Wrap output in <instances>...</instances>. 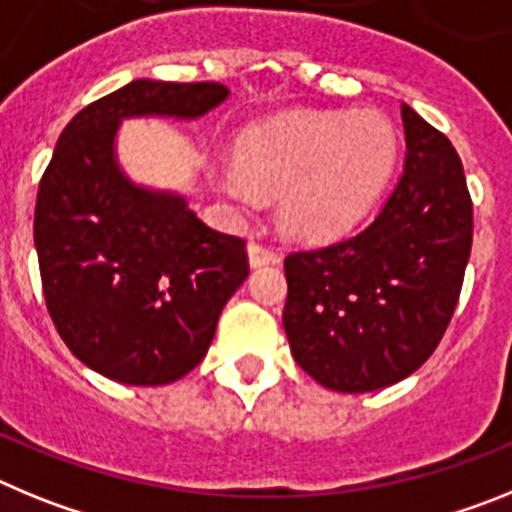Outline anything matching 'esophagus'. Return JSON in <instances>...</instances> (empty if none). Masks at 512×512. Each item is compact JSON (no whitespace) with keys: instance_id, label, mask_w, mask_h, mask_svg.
I'll return each mask as SVG.
<instances>
[{"instance_id":"1","label":"esophagus","mask_w":512,"mask_h":512,"mask_svg":"<svg viewBox=\"0 0 512 512\" xmlns=\"http://www.w3.org/2000/svg\"><path fill=\"white\" fill-rule=\"evenodd\" d=\"M248 261H251L253 269H259V266L266 264H277L279 256L274 248L261 246V243H248Z\"/></svg>"}]
</instances>
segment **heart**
I'll use <instances>...</instances> for the list:
<instances>
[{"instance_id": "1", "label": "heart", "mask_w": 512, "mask_h": 512, "mask_svg": "<svg viewBox=\"0 0 512 512\" xmlns=\"http://www.w3.org/2000/svg\"><path fill=\"white\" fill-rule=\"evenodd\" d=\"M397 161L392 125L379 115L302 112L243 130L235 165L217 166L215 187L235 205L279 189V217L302 238H333L369 212Z\"/></svg>"}]
</instances>
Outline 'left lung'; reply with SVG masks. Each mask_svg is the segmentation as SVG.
I'll list each match as a JSON object with an SVG mask.
<instances>
[{"label": "left lung", "instance_id": "left-lung-1", "mask_svg": "<svg viewBox=\"0 0 512 512\" xmlns=\"http://www.w3.org/2000/svg\"><path fill=\"white\" fill-rule=\"evenodd\" d=\"M405 171L359 233L284 259L282 323L297 364L328 390L374 392L436 351L472 251V197L451 140L402 104Z\"/></svg>", "mask_w": 512, "mask_h": 512}]
</instances>
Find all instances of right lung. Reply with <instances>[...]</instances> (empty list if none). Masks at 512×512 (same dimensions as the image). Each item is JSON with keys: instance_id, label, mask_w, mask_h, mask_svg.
<instances>
[{"instance_id": "right-lung-1", "label": "right lung", "mask_w": 512, "mask_h": 512, "mask_svg": "<svg viewBox=\"0 0 512 512\" xmlns=\"http://www.w3.org/2000/svg\"><path fill=\"white\" fill-rule=\"evenodd\" d=\"M228 94L215 81L135 79L87 104L58 138L35 202L40 279L58 336L102 377L182 379L246 282L243 238L202 223L182 194L133 184L115 156L122 120H197Z\"/></svg>"}]
</instances>
